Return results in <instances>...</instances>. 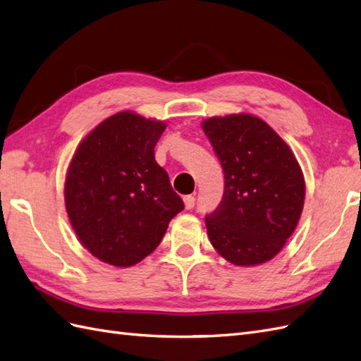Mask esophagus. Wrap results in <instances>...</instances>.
<instances>
[{
  "label": "esophagus",
  "instance_id": "1",
  "mask_svg": "<svg viewBox=\"0 0 361 361\" xmlns=\"http://www.w3.org/2000/svg\"><path fill=\"white\" fill-rule=\"evenodd\" d=\"M193 206H195V197H192V195L184 197V207L190 210Z\"/></svg>",
  "mask_w": 361,
  "mask_h": 361
}]
</instances>
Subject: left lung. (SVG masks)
Here are the masks:
<instances>
[{
	"instance_id": "left-lung-1",
	"label": "left lung",
	"mask_w": 361,
	"mask_h": 361,
	"mask_svg": "<svg viewBox=\"0 0 361 361\" xmlns=\"http://www.w3.org/2000/svg\"><path fill=\"white\" fill-rule=\"evenodd\" d=\"M224 171V195L206 216L215 250L238 267L259 265L282 250L303 210L305 180L293 151L252 114L202 122Z\"/></svg>"
}]
</instances>
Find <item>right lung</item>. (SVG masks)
I'll use <instances>...</instances> for the list:
<instances>
[{
  "label": "right lung",
  "mask_w": 361,
  "mask_h": 361,
  "mask_svg": "<svg viewBox=\"0 0 361 361\" xmlns=\"http://www.w3.org/2000/svg\"><path fill=\"white\" fill-rule=\"evenodd\" d=\"M164 129L160 120L122 111L92 129L70 161L63 197L71 227L109 265L145 259L184 209L154 157Z\"/></svg>",
  "instance_id": "obj_1"
}]
</instances>
